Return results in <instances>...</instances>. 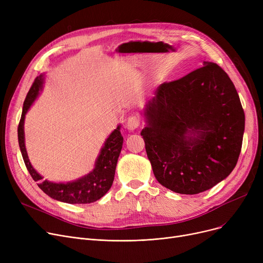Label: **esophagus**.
Listing matches in <instances>:
<instances>
[{"label":"esophagus","instance_id":"34e87169","mask_svg":"<svg viewBox=\"0 0 263 263\" xmlns=\"http://www.w3.org/2000/svg\"><path fill=\"white\" fill-rule=\"evenodd\" d=\"M141 126V118L139 116L136 115H133V116H130L128 118V121H127V124L126 127L129 131H133L135 129H137Z\"/></svg>","mask_w":263,"mask_h":263}]
</instances>
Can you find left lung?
Returning a JSON list of instances; mask_svg holds the SVG:
<instances>
[{
	"label": "left lung",
	"mask_w": 263,
	"mask_h": 263,
	"mask_svg": "<svg viewBox=\"0 0 263 263\" xmlns=\"http://www.w3.org/2000/svg\"><path fill=\"white\" fill-rule=\"evenodd\" d=\"M142 130L157 180L179 194L213 187L236 167L245 127L232 81L215 63L161 84Z\"/></svg>",
	"instance_id": "1"
}]
</instances>
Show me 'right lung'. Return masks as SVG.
<instances>
[{
	"instance_id": "obj_1",
	"label": "right lung",
	"mask_w": 263,
	"mask_h": 263,
	"mask_svg": "<svg viewBox=\"0 0 263 263\" xmlns=\"http://www.w3.org/2000/svg\"><path fill=\"white\" fill-rule=\"evenodd\" d=\"M43 84L44 74H40L35 79L32 87L26 95L18 126V141L25 166L34 180L38 182V186L53 199L67 203H90L99 200L106 194L114 181L117 160L123 143V137L120 133V124L106 139L100 155L96 161L95 168L88 175L67 183H54L48 180L43 181V177L32 166L24 144L25 114L37 98L39 91L43 88Z\"/></svg>"
}]
</instances>
